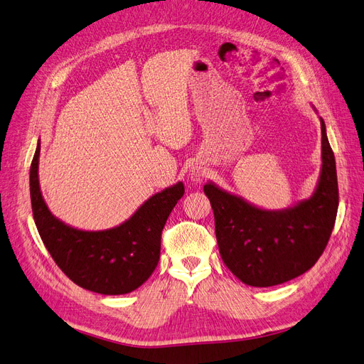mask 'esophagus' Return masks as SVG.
Returning a JSON list of instances; mask_svg holds the SVG:
<instances>
[{"label":"esophagus","mask_w":364,"mask_h":364,"mask_svg":"<svg viewBox=\"0 0 364 364\" xmlns=\"http://www.w3.org/2000/svg\"><path fill=\"white\" fill-rule=\"evenodd\" d=\"M191 179L194 181V182H200L203 179V173L202 171H193L191 173Z\"/></svg>","instance_id":"obj_1"}]
</instances>
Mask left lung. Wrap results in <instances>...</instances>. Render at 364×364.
Segmentation results:
<instances>
[{"mask_svg":"<svg viewBox=\"0 0 364 364\" xmlns=\"http://www.w3.org/2000/svg\"><path fill=\"white\" fill-rule=\"evenodd\" d=\"M321 120L322 166L315 191L296 205L268 210L242 197L205 185L215 217L223 262L248 286L268 287L309 271L328 244L339 206L336 159Z\"/></svg>","mask_w":364,"mask_h":364,"instance_id":"1","label":"left lung"}]
</instances>
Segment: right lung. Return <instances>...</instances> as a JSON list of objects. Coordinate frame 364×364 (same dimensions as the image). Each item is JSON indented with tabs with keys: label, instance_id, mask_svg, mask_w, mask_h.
<instances>
[{
	"label": "right lung",
	"instance_id": "add662e5",
	"mask_svg": "<svg viewBox=\"0 0 364 364\" xmlns=\"http://www.w3.org/2000/svg\"><path fill=\"white\" fill-rule=\"evenodd\" d=\"M41 140L30 168V196L36 228L58 268L68 277L102 295H123L140 287L155 271L161 233L171 209L183 196L182 182L156 193L127 221L107 230H81L48 209L39 185Z\"/></svg>",
	"mask_w": 364,
	"mask_h": 364
}]
</instances>
